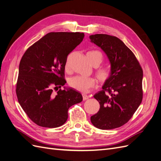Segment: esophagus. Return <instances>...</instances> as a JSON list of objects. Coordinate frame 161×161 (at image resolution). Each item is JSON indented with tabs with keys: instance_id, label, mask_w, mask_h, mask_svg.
<instances>
[{
	"instance_id": "obj_1",
	"label": "esophagus",
	"mask_w": 161,
	"mask_h": 161,
	"mask_svg": "<svg viewBox=\"0 0 161 161\" xmlns=\"http://www.w3.org/2000/svg\"><path fill=\"white\" fill-rule=\"evenodd\" d=\"M89 96H87L86 95H85V94H82V99H83V100L84 101H85V100H87V99H89Z\"/></svg>"
}]
</instances>
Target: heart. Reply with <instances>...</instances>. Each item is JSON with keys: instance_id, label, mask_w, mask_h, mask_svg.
I'll list each match as a JSON object with an SVG mask.
<instances>
[{"instance_id": "b5f03b06", "label": "heart", "mask_w": 161, "mask_h": 161, "mask_svg": "<svg viewBox=\"0 0 161 161\" xmlns=\"http://www.w3.org/2000/svg\"><path fill=\"white\" fill-rule=\"evenodd\" d=\"M87 56L90 63L93 66H99L103 61V55L99 51H91L88 53ZM96 75L97 79L103 82L108 80L110 76V72L106 69H100L96 72ZM69 84L71 87L76 91L86 92L89 89L95 86V81L92 78L76 76L71 78Z\"/></svg>"}]
</instances>
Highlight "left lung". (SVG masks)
I'll return each mask as SVG.
<instances>
[{
	"label": "left lung",
	"mask_w": 161,
	"mask_h": 161,
	"mask_svg": "<svg viewBox=\"0 0 161 161\" xmlns=\"http://www.w3.org/2000/svg\"><path fill=\"white\" fill-rule=\"evenodd\" d=\"M89 38L105 53L111 64L103 90L93 96L100 109L91 117V123L101 130L119 128L131 119L142 102L143 71L133 52L119 38L107 34Z\"/></svg>",
	"instance_id": "left-lung-1"
}]
</instances>
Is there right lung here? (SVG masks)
<instances>
[{"instance_id":"1","label":"right lung","mask_w":161,"mask_h":161,"mask_svg":"<svg viewBox=\"0 0 161 161\" xmlns=\"http://www.w3.org/2000/svg\"><path fill=\"white\" fill-rule=\"evenodd\" d=\"M85 34L80 32H51L30 46L19 67L16 93L19 104L34 123L45 128H58L68 119V110L80 103V92L61 88L67 56L79 45Z\"/></svg>"}]
</instances>
